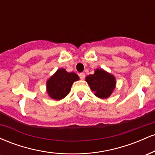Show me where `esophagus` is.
Returning a JSON list of instances; mask_svg holds the SVG:
<instances>
[{"label": "esophagus", "mask_w": 155, "mask_h": 155, "mask_svg": "<svg viewBox=\"0 0 155 155\" xmlns=\"http://www.w3.org/2000/svg\"><path fill=\"white\" fill-rule=\"evenodd\" d=\"M79 77H80V79H81V80L84 79V78H85V74H84V73H81V74H79Z\"/></svg>", "instance_id": "obj_1"}]
</instances>
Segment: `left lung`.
I'll list each match as a JSON object with an SVG mask.
<instances>
[{
  "mask_svg": "<svg viewBox=\"0 0 155 155\" xmlns=\"http://www.w3.org/2000/svg\"><path fill=\"white\" fill-rule=\"evenodd\" d=\"M85 80L94 95L101 99L110 97L116 87L115 76L104 69H95V73L87 76Z\"/></svg>",
  "mask_w": 155,
  "mask_h": 155,
  "instance_id": "left-lung-1",
  "label": "left lung"
}]
</instances>
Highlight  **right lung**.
Returning <instances> with one entry per match:
<instances>
[{"label":"right lung","instance_id":"1","mask_svg":"<svg viewBox=\"0 0 155 155\" xmlns=\"http://www.w3.org/2000/svg\"><path fill=\"white\" fill-rule=\"evenodd\" d=\"M79 76L74 72H68L65 68H59L47 81V92L49 97L60 101L66 97L71 91L74 81Z\"/></svg>","mask_w":155,"mask_h":155}]
</instances>
